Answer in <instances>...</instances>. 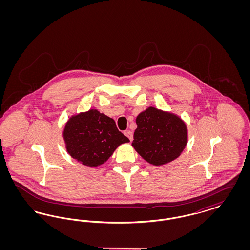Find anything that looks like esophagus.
<instances>
[{
	"mask_svg": "<svg viewBox=\"0 0 250 250\" xmlns=\"http://www.w3.org/2000/svg\"><path fill=\"white\" fill-rule=\"evenodd\" d=\"M124 134L130 140V142L133 141V133H132V131L130 130H125L124 132Z\"/></svg>",
	"mask_w": 250,
	"mask_h": 250,
	"instance_id": "34e87169",
	"label": "esophagus"
}]
</instances>
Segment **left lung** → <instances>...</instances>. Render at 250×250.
Segmentation results:
<instances>
[{
    "instance_id": "8db88e82",
    "label": "left lung",
    "mask_w": 250,
    "mask_h": 250,
    "mask_svg": "<svg viewBox=\"0 0 250 250\" xmlns=\"http://www.w3.org/2000/svg\"><path fill=\"white\" fill-rule=\"evenodd\" d=\"M132 146L154 166H162L179 157L188 140L186 123L172 112L147 107L136 118Z\"/></svg>"
}]
</instances>
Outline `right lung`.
I'll use <instances>...</instances> for the list:
<instances>
[{
	"label": "right lung",
	"instance_id": "add662e5",
	"mask_svg": "<svg viewBox=\"0 0 250 250\" xmlns=\"http://www.w3.org/2000/svg\"><path fill=\"white\" fill-rule=\"evenodd\" d=\"M62 138L70 156L91 167L104 164L118 146L129 143L114 120L95 108L72 115L65 123Z\"/></svg>",
	"mask_w": 250,
	"mask_h": 250
}]
</instances>
